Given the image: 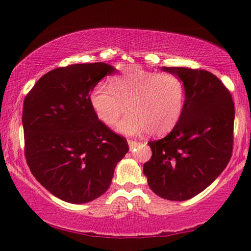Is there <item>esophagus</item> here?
Wrapping results in <instances>:
<instances>
[{
	"label": "esophagus",
	"mask_w": 251,
	"mask_h": 251,
	"mask_svg": "<svg viewBox=\"0 0 251 251\" xmlns=\"http://www.w3.org/2000/svg\"><path fill=\"white\" fill-rule=\"evenodd\" d=\"M138 142H136V141H132V140H128V147H129V149L132 150V149H134V148H136V147H138Z\"/></svg>",
	"instance_id": "obj_1"
}]
</instances>
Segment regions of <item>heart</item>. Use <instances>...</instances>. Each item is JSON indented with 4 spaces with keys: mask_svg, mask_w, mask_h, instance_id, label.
Segmentation results:
<instances>
[{
    "mask_svg": "<svg viewBox=\"0 0 251 251\" xmlns=\"http://www.w3.org/2000/svg\"><path fill=\"white\" fill-rule=\"evenodd\" d=\"M97 118L113 127L126 111L117 130L124 135H163L180 121L186 103V88L179 76L133 65L114 76L110 84L100 82L90 95Z\"/></svg>",
    "mask_w": 251,
    "mask_h": 251,
    "instance_id": "1",
    "label": "heart"
}]
</instances>
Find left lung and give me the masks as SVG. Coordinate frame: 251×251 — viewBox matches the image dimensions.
<instances>
[{
	"label": "left lung",
	"instance_id": "obj_1",
	"mask_svg": "<svg viewBox=\"0 0 251 251\" xmlns=\"http://www.w3.org/2000/svg\"><path fill=\"white\" fill-rule=\"evenodd\" d=\"M179 76L186 88L184 113L161 140L149 142L150 161L143 166L156 195L187 201L212 184L232 155L234 103L214 74L205 70L162 67Z\"/></svg>",
	"mask_w": 251,
	"mask_h": 251
}]
</instances>
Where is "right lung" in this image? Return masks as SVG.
<instances>
[{
  "instance_id": "right-lung-1",
  "label": "right lung",
  "mask_w": 251,
  "mask_h": 251,
  "mask_svg": "<svg viewBox=\"0 0 251 251\" xmlns=\"http://www.w3.org/2000/svg\"><path fill=\"white\" fill-rule=\"evenodd\" d=\"M106 63L58 67L39 78L22 111L25 155L48 192L72 204L107 192L117 163L128 152L126 138L97 118L90 93L116 72Z\"/></svg>"
}]
</instances>
